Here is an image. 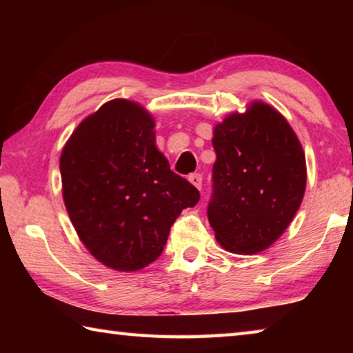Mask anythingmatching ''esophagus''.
Returning a JSON list of instances; mask_svg holds the SVG:
<instances>
[{"label": "esophagus", "instance_id": "1", "mask_svg": "<svg viewBox=\"0 0 353 353\" xmlns=\"http://www.w3.org/2000/svg\"><path fill=\"white\" fill-rule=\"evenodd\" d=\"M188 181H190L191 183H193L196 188L201 190V187H202V176L198 174V172H196V174H190V176H188Z\"/></svg>", "mask_w": 353, "mask_h": 353}]
</instances>
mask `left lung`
<instances>
[{
    "label": "left lung",
    "instance_id": "left-lung-1",
    "mask_svg": "<svg viewBox=\"0 0 353 353\" xmlns=\"http://www.w3.org/2000/svg\"><path fill=\"white\" fill-rule=\"evenodd\" d=\"M213 198L208 223L229 252L266 250L302 204L307 163L301 141L272 105L252 101L213 128Z\"/></svg>",
    "mask_w": 353,
    "mask_h": 353
}]
</instances>
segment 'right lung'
Wrapping results in <instances>:
<instances>
[{
    "label": "right lung",
    "instance_id": "1",
    "mask_svg": "<svg viewBox=\"0 0 353 353\" xmlns=\"http://www.w3.org/2000/svg\"><path fill=\"white\" fill-rule=\"evenodd\" d=\"M155 119L112 99L74 129L61 154L62 196L83 246L110 270L134 272L162 254L170 229L199 191L155 146Z\"/></svg>",
    "mask_w": 353,
    "mask_h": 353
}]
</instances>
